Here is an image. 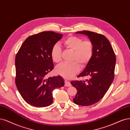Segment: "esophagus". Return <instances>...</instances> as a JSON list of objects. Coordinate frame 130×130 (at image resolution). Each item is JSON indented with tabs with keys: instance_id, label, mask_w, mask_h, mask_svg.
<instances>
[{
	"instance_id": "34e87169",
	"label": "esophagus",
	"mask_w": 130,
	"mask_h": 130,
	"mask_svg": "<svg viewBox=\"0 0 130 130\" xmlns=\"http://www.w3.org/2000/svg\"><path fill=\"white\" fill-rule=\"evenodd\" d=\"M64 83H65L64 86H65L66 87H70V86H71V84H70V82L68 81V80H66L65 81H64Z\"/></svg>"
}]
</instances>
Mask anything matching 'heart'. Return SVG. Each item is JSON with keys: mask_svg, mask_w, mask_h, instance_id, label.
<instances>
[{"mask_svg": "<svg viewBox=\"0 0 130 130\" xmlns=\"http://www.w3.org/2000/svg\"><path fill=\"white\" fill-rule=\"evenodd\" d=\"M62 44L67 50L73 52L72 60L76 61L71 63H61L56 66L55 71L57 74L63 77L70 78L79 70L77 61L83 66L90 60L93 54V45L89 40L83 41L82 39L75 36L67 37ZM51 54L52 60L55 62L58 63L61 61L62 50L59 44H55L53 46Z\"/></svg>", "mask_w": 130, "mask_h": 130, "instance_id": "heart-1", "label": "heart"}]
</instances>
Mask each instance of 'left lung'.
Listing matches in <instances>:
<instances>
[{
	"label": "left lung",
	"mask_w": 130,
	"mask_h": 130,
	"mask_svg": "<svg viewBox=\"0 0 130 130\" xmlns=\"http://www.w3.org/2000/svg\"><path fill=\"white\" fill-rule=\"evenodd\" d=\"M75 33L86 35L93 45L92 57L77 76L88 79L70 82L77 89L74 103L89 106L100 101L108 90L114 79L116 58L110 42L104 35L88 30Z\"/></svg>",
	"instance_id": "1"
}]
</instances>
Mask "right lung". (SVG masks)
Segmentation results:
<instances>
[{
	"label": "right lung",
	"mask_w": 130,
	"mask_h": 130,
	"mask_svg": "<svg viewBox=\"0 0 130 130\" xmlns=\"http://www.w3.org/2000/svg\"><path fill=\"white\" fill-rule=\"evenodd\" d=\"M62 35L52 31L31 35L15 56L16 86L22 98L31 105L38 108L50 105L54 89L64 86L61 76L46 77L54 69L52 48Z\"/></svg>",
	"instance_id": "right-lung-1"
}]
</instances>
